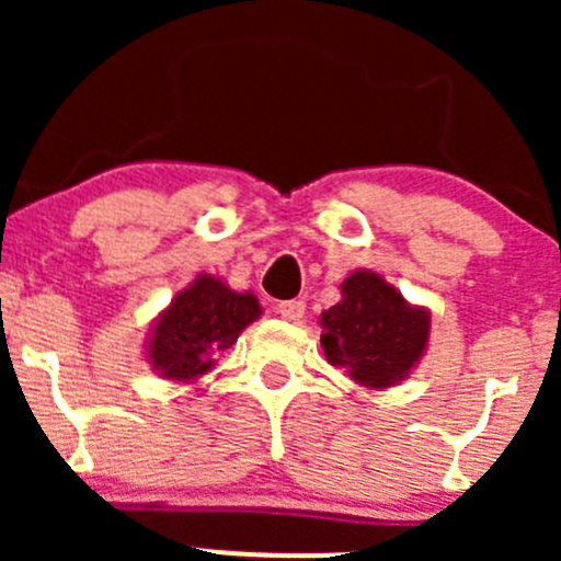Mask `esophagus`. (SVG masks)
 Instances as JSON below:
<instances>
[{
    "label": "esophagus",
    "mask_w": 561,
    "mask_h": 561,
    "mask_svg": "<svg viewBox=\"0 0 561 561\" xmlns=\"http://www.w3.org/2000/svg\"><path fill=\"white\" fill-rule=\"evenodd\" d=\"M276 312H279V317H285V320L298 322L304 317V312H307V304L293 298V301H282L279 307H276Z\"/></svg>",
    "instance_id": "34e87169"
}]
</instances>
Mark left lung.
Masks as SVG:
<instances>
[{
  "mask_svg": "<svg viewBox=\"0 0 561 561\" xmlns=\"http://www.w3.org/2000/svg\"><path fill=\"white\" fill-rule=\"evenodd\" d=\"M342 301L322 312L320 344L328 364L364 386L386 388L415 366L428 342V314L371 271H355Z\"/></svg>",
  "mask_w": 561,
  "mask_h": 561,
  "instance_id": "left-lung-1",
  "label": "left lung"
}]
</instances>
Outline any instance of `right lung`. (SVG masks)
Masks as SVG:
<instances>
[{
  "label": "right lung",
  "mask_w": 561,
  "mask_h": 561,
  "mask_svg": "<svg viewBox=\"0 0 561 561\" xmlns=\"http://www.w3.org/2000/svg\"><path fill=\"white\" fill-rule=\"evenodd\" d=\"M260 314L252 293H233L214 276H201L175 296L154 325L149 358L171 380H192L214 366L219 353Z\"/></svg>",
  "instance_id": "add662e5"
}]
</instances>
